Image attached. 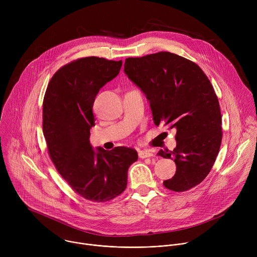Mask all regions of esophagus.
<instances>
[{"label":"esophagus","mask_w":257,"mask_h":257,"mask_svg":"<svg viewBox=\"0 0 257 257\" xmlns=\"http://www.w3.org/2000/svg\"><path fill=\"white\" fill-rule=\"evenodd\" d=\"M138 157H139L140 159L152 158V157H154V153H153L152 151H148V150L141 151V152H139V153H138Z\"/></svg>","instance_id":"1"}]
</instances>
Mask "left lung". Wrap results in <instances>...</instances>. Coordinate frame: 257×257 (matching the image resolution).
Masks as SVG:
<instances>
[{
    "mask_svg": "<svg viewBox=\"0 0 257 257\" xmlns=\"http://www.w3.org/2000/svg\"><path fill=\"white\" fill-rule=\"evenodd\" d=\"M124 72L150 101L155 124L177 130L176 149L159 152L177 167L164 186L182 192L198 185L210 172L223 136L221 108L204 72L169 52L128 58Z\"/></svg>",
    "mask_w": 257,
    "mask_h": 257,
    "instance_id": "8db88e82",
    "label": "left lung"
}]
</instances>
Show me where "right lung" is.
<instances>
[{
    "label": "right lung",
    "mask_w": 257,
    "mask_h": 257,
    "mask_svg": "<svg viewBox=\"0 0 257 257\" xmlns=\"http://www.w3.org/2000/svg\"><path fill=\"white\" fill-rule=\"evenodd\" d=\"M122 61L87 57L60 68L52 77L43 104V131L48 152L60 175L85 199L104 202L127 186L129 167L137 152L90 145L92 106L99 89L120 72Z\"/></svg>",
    "instance_id": "obj_1"
}]
</instances>
